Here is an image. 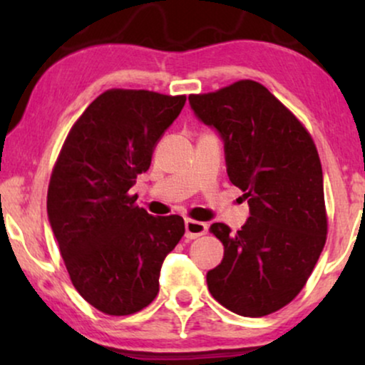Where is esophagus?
Instances as JSON below:
<instances>
[{"label": "esophagus", "instance_id": "esophagus-1", "mask_svg": "<svg viewBox=\"0 0 365 365\" xmlns=\"http://www.w3.org/2000/svg\"><path fill=\"white\" fill-rule=\"evenodd\" d=\"M207 232V224L194 221V219H186V237L197 239Z\"/></svg>", "mask_w": 365, "mask_h": 365}]
</instances>
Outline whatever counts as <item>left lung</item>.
I'll return each mask as SVG.
<instances>
[{
	"label": "left lung",
	"mask_w": 365,
	"mask_h": 365,
	"mask_svg": "<svg viewBox=\"0 0 365 365\" xmlns=\"http://www.w3.org/2000/svg\"><path fill=\"white\" fill-rule=\"evenodd\" d=\"M191 108L224 139L227 176L247 199L241 231H209L224 246L207 272L212 297L244 317L287 306L316 267L327 237L322 166L311 133L261 83L241 79L191 94Z\"/></svg>",
	"instance_id": "obj_1"
}]
</instances>
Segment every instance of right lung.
<instances>
[{
  "label": "right lung",
  "instance_id": "1",
  "mask_svg": "<svg viewBox=\"0 0 365 365\" xmlns=\"http://www.w3.org/2000/svg\"><path fill=\"white\" fill-rule=\"evenodd\" d=\"M184 103V94L108 89L73 124L54 163L49 224L73 286L108 316L154 301L164 257L184 236L181 216H151L129 192Z\"/></svg>",
  "mask_w": 365,
  "mask_h": 365
}]
</instances>
